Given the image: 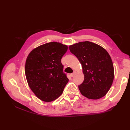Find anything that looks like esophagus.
Wrapping results in <instances>:
<instances>
[{
  "label": "esophagus",
  "instance_id": "esophagus-1",
  "mask_svg": "<svg viewBox=\"0 0 130 130\" xmlns=\"http://www.w3.org/2000/svg\"><path fill=\"white\" fill-rule=\"evenodd\" d=\"M75 73H76L75 72H74L73 73H72L71 74H70V75H71L72 77H73V76H74V75H75Z\"/></svg>",
  "mask_w": 130,
  "mask_h": 130
}]
</instances>
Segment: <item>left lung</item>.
<instances>
[{"label":"left lung","mask_w":130,"mask_h":130,"mask_svg":"<svg viewBox=\"0 0 130 130\" xmlns=\"http://www.w3.org/2000/svg\"><path fill=\"white\" fill-rule=\"evenodd\" d=\"M69 49L82 65L85 78L78 85L81 93L89 99L104 96L114 79L113 62L107 51L88 41L70 45Z\"/></svg>","instance_id":"8db88e82"}]
</instances>
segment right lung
<instances>
[{
    "label": "right lung",
    "mask_w": 130,
    "mask_h": 130,
    "mask_svg": "<svg viewBox=\"0 0 130 130\" xmlns=\"http://www.w3.org/2000/svg\"><path fill=\"white\" fill-rule=\"evenodd\" d=\"M68 46L49 42L32 50L27 56L25 73L30 88L45 102L54 101L63 93L69 79L63 72L61 58Z\"/></svg>",
    "instance_id": "obj_1"
}]
</instances>
